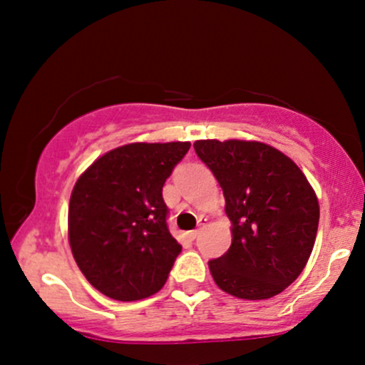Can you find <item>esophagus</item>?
<instances>
[{"label": "esophagus", "mask_w": 365, "mask_h": 365, "mask_svg": "<svg viewBox=\"0 0 365 365\" xmlns=\"http://www.w3.org/2000/svg\"><path fill=\"white\" fill-rule=\"evenodd\" d=\"M206 217H200V220H199V228H197V230H192V232L190 233H188V237H190V238H197V235H199V232H200V228H202V226H206Z\"/></svg>", "instance_id": "esophagus-1"}]
</instances>
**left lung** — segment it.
I'll return each instance as SVG.
<instances>
[{
  "instance_id": "left-lung-1",
  "label": "left lung",
  "mask_w": 365,
  "mask_h": 365,
  "mask_svg": "<svg viewBox=\"0 0 365 365\" xmlns=\"http://www.w3.org/2000/svg\"><path fill=\"white\" fill-rule=\"evenodd\" d=\"M194 149L223 188L232 221V245L209 261L216 284L245 300L278 295L312 252L316 192L290 158L262 142L197 140Z\"/></svg>"
}]
</instances>
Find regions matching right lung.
<instances>
[{
    "label": "right lung",
    "instance_id": "1",
    "mask_svg": "<svg viewBox=\"0 0 365 365\" xmlns=\"http://www.w3.org/2000/svg\"><path fill=\"white\" fill-rule=\"evenodd\" d=\"M190 142L121 145L75 183L68 240L96 290L121 302L148 299L168 279L182 245L171 237L163 185Z\"/></svg>",
    "mask_w": 365,
    "mask_h": 365
}]
</instances>
